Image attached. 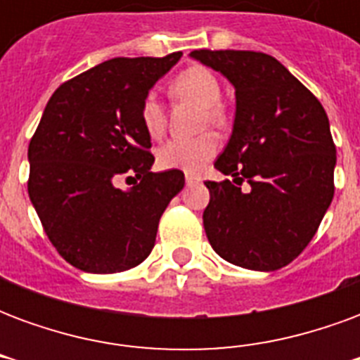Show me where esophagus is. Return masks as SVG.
<instances>
[{
    "label": "esophagus",
    "mask_w": 360,
    "mask_h": 360,
    "mask_svg": "<svg viewBox=\"0 0 360 360\" xmlns=\"http://www.w3.org/2000/svg\"><path fill=\"white\" fill-rule=\"evenodd\" d=\"M200 177H198V175H187V177H185V183H187V185H196V183H200Z\"/></svg>",
    "instance_id": "esophagus-1"
}]
</instances>
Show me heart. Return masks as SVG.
Segmentation results:
<instances>
[{
	"mask_svg": "<svg viewBox=\"0 0 360 360\" xmlns=\"http://www.w3.org/2000/svg\"><path fill=\"white\" fill-rule=\"evenodd\" d=\"M169 94L179 100H188L202 105V121L219 125L226 113L219 103L221 82L218 75L206 67L193 65L183 69L169 82ZM141 123L150 139H160L165 133L167 117L162 102L154 94H148L141 103ZM218 152V141L210 133H204L196 139H173L160 146L156 162L162 169H179L185 173H198L206 162Z\"/></svg>",
	"mask_w": 360,
	"mask_h": 360,
	"instance_id": "heart-1",
	"label": "heart"
}]
</instances>
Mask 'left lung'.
I'll return each instance as SVG.
<instances>
[{"label": "left lung", "instance_id": "1", "mask_svg": "<svg viewBox=\"0 0 360 360\" xmlns=\"http://www.w3.org/2000/svg\"><path fill=\"white\" fill-rule=\"evenodd\" d=\"M235 89L233 133L214 167L233 181H206V237L241 268L274 271L301 255L333 198L335 144L322 103L262 51L195 50ZM251 191L243 193L242 181Z\"/></svg>", "mask_w": 360, "mask_h": 360}]
</instances>
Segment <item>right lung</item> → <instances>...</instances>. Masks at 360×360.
Here are the masks:
<instances>
[{
    "instance_id": "add662e5",
    "label": "right lung",
    "mask_w": 360,
    "mask_h": 360,
    "mask_svg": "<svg viewBox=\"0 0 360 360\" xmlns=\"http://www.w3.org/2000/svg\"><path fill=\"white\" fill-rule=\"evenodd\" d=\"M115 58L63 82L28 144V196L51 245L90 274L131 270L148 257L158 224L185 185L179 169L152 173L141 103L181 59ZM119 174L137 177L121 191Z\"/></svg>"
}]
</instances>
